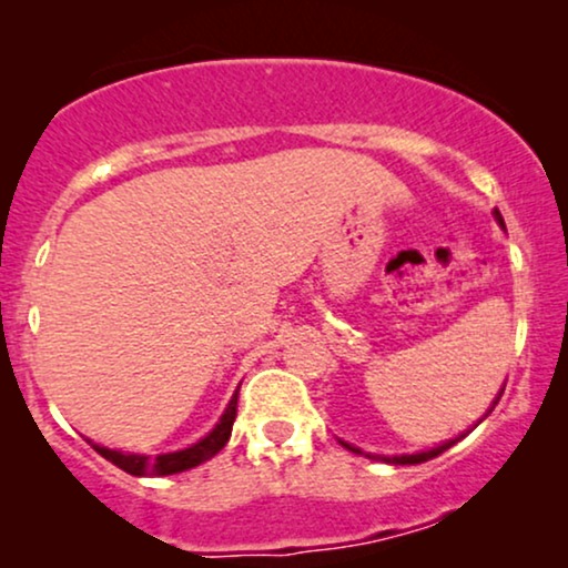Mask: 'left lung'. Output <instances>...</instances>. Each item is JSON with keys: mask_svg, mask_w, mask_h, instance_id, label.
<instances>
[{"mask_svg": "<svg viewBox=\"0 0 568 568\" xmlns=\"http://www.w3.org/2000/svg\"><path fill=\"white\" fill-rule=\"evenodd\" d=\"M494 216H497L499 224H505V221H501V213H499V211H494ZM501 393H505V387L499 389L497 400L491 403V408L486 410V416L491 414L494 406H497V403H499V397H501ZM467 433H470V429H467ZM467 433H465V435H467ZM465 435H459V438H454V440H446V443H443V446H435V448H429V452H419V454H403V456H371V454H368V456H371V459H382V462H387V465H419V462L435 459V456H440L443 452H448V448H452L456 440H462V438H465ZM342 446H344V448H349V452H355V454H363L361 448L349 446V443H344V440H342Z\"/></svg>", "mask_w": 568, "mask_h": 568, "instance_id": "left-lung-1", "label": "left lung"}]
</instances>
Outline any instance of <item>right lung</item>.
<instances>
[{
    "label": "right lung",
    "mask_w": 568,
    "mask_h": 568,
    "mask_svg": "<svg viewBox=\"0 0 568 568\" xmlns=\"http://www.w3.org/2000/svg\"><path fill=\"white\" fill-rule=\"evenodd\" d=\"M237 393L232 395L230 406H226L224 414H221L219 425L213 427L205 438L192 443L189 448H181V452L143 456V454L112 452V448L95 446V443H93V448L103 456V459H109L112 465H116L120 470H125L130 475H175V473L192 470V467H197V465H202V462L211 459V456H216L221 448L226 446V440H230L234 416H237Z\"/></svg>",
    "instance_id": "add662e5"
}]
</instances>
